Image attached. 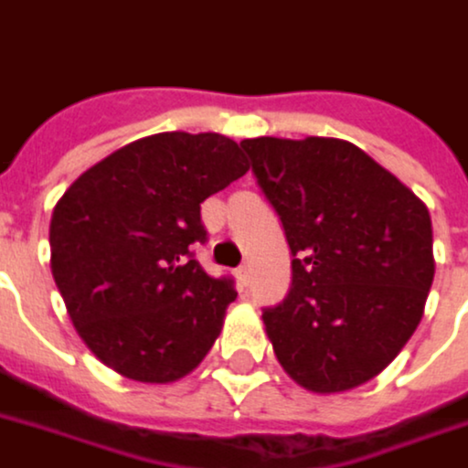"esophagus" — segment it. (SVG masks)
Listing matches in <instances>:
<instances>
[{"instance_id":"obj_1","label":"esophagus","mask_w":468,"mask_h":468,"mask_svg":"<svg viewBox=\"0 0 468 468\" xmlns=\"http://www.w3.org/2000/svg\"><path fill=\"white\" fill-rule=\"evenodd\" d=\"M235 275H238V282H240V285H248V282H250V268H248V265H240V268L235 270Z\"/></svg>"}]
</instances>
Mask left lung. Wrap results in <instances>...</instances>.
Masks as SVG:
<instances>
[{"instance_id":"obj_1","label":"left lung","mask_w":468,"mask_h":468,"mask_svg":"<svg viewBox=\"0 0 468 468\" xmlns=\"http://www.w3.org/2000/svg\"><path fill=\"white\" fill-rule=\"evenodd\" d=\"M292 252V285L262 310L275 357L313 392L369 382L407 345L434 280L431 218L355 144L240 141Z\"/></svg>"}]
</instances>
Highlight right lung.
<instances>
[{
    "label": "right lung",
    "instance_id": "right-lung-1",
    "mask_svg": "<svg viewBox=\"0 0 468 468\" xmlns=\"http://www.w3.org/2000/svg\"><path fill=\"white\" fill-rule=\"evenodd\" d=\"M220 133H155L76 178L49 225L51 275L76 332L136 382L181 379L203 362L233 303V278L196 261L200 203L248 173Z\"/></svg>",
    "mask_w": 468,
    "mask_h": 468
}]
</instances>
